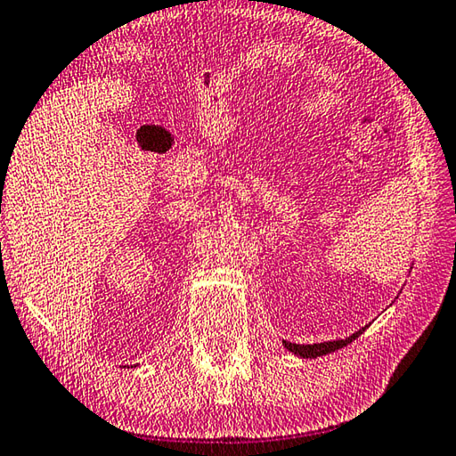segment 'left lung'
<instances>
[{"instance_id":"obj_1","label":"left lung","mask_w":456,"mask_h":456,"mask_svg":"<svg viewBox=\"0 0 456 456\" xmlns=\"http://www.w3.org/2000/svg\"><path fill=\"white\" fill-rule=\"evenodd\" d=\"M364 330L366 328H362V330L356 331V334H352L350 338L334 339V342H322V344H291V342H283V346L289 352L297 354V356H302V358H318V356H326V354H330V352H336L339 348H344V346L352 344L354 339H356Z\"/></svg>"}]
</instances>
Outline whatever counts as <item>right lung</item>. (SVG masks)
<instances>
[{"label": "right lung", "instance_id": "add662e5", "mask_svg": "<svg viewBox=\"0 0 456 456\" xmlns=\"http://www.w3.org/2000/svg\"><path fill=\"white\" fill-rule=\"evenodd\" d=\"M0 211H2V209H0Z\"/></svg>", "mask_w": 456, "mask_h": 456}]
</instances>
